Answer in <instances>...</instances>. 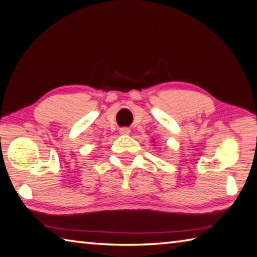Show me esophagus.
<instances>
[{"label": "esophagus", "mask_w": 257, "mask_h": 257, "mask_svg": "<svg viewBox=\"0 0 257 257\" xmlns=\"http://www.w3.org/2000/svg\"><path fill=\"white\" fill-rule=\"evenodd\" d=\"M119 133H120V135H129L130 134V129L129 128H125V127L120 128Z\"/></svg>", "instance_id": "34e87169"}]
</instances>
